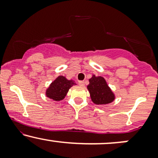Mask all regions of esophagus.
Instances as JSON below:
<instances>
[{
    "label": "esophagus",
    "mask_w": 158,
    "mask_h": 158,
    "mask_svg": "<svg viewBox=\"0 0 158 158\" xmlns=\"http://www.w3.org/2000/svg\"><path fill=\"white\" fill-rule=\"evenodd\" d=\"M79 85H80L81 87H84L85 86V81H79Z\"/></svg>",
    "instance_id": "obj_1"
}]
</instances>
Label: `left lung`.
<instances>
[{
    "label": "left lung",
    "mask_w": 158,
    "mask_h": 158,
    "mask_svg": "<svg viewBox=\"0 0 158 158\" xmlns=\"http://www.w3.org/2000/svg\"><path fill=\"white\" fill-rule=\"evenodd\" d=\"M89 82L87 88L94 104L106 105L114 100L115 96L108 87L104 78L93 75L89 79Z\"/></svg>",
    "instance_id": "1"
}]
</instances>
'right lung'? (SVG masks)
Wrapping results in <instances>:
<instances>
[{
	"label": "right lung",
	"mask_w": 158,
	"mask_h": 158,
	"mask_svg": "<svg viewBox=\"0 0 158 158\" xmlns=\"http://www.w3.org/2000/svg\"><path fill=\"white\" fill-rule=\"evenodd\" d=\"M74 85V81L68 80L66 77L59 76L50 85L46 90L47 97L54 101H61L65 97L69 89Z\"/></svg>",
	"instance_id": "right-lung-1"
}]
</instances>
